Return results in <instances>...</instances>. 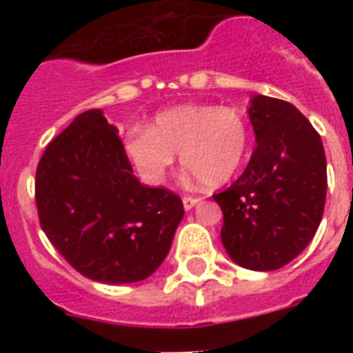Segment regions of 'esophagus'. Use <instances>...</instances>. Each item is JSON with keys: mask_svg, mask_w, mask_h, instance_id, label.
I'll list each match as a JSON object with an SVG mask.
<instances>
[{"mask_svg": "<svg viewBox=\"0 0 353 353\" xmlns=\"http://www.w3.org/2000/svg\"><path fill=\"white\" fill-rule=\"evenodd\" d=\"M199 201H201V199H199V198H192V196H185V198H183V207H185V210H190V209H194V207H196V205H198Z\"/></svg>", "mask_w": 353, "mask_h": 353, "instance_id": "34e87169", "label": "esophagus"}]
</instances>
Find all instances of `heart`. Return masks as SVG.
Masks as SVG:
<instances>
[{
  "label": "heart",
  "mask_w": 353,
  "mask_h": 353,
  "mask_svg": "<svg viewBox=\"0 0 353 353\" xmlns=\"http://www.w3.org/2000/svg\"><path fill=\"white\" fill-rule=\"evenodd\" d=\"M251 130L238 108L181 104L159 112L152 126L128 128L122 150L146 185L165 181L176 154L207 187H220L245 159Z\"/></svg>",
  "instance_id": "b5f03b06"
}]
</instances>
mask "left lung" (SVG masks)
<instances>
[{
    "mask_svg": "<svg viewBox=\"0 0 353 353\" xmlns=\"http://www.w3.org/2000/svg\"><path fill=\"white\" fill-rule=\"evenodd\" d=\"M256 148L231 187L212 198L221 207V243L251 271L284 268L312 241L326 201L321 135L293 104L265 95L249 101Z\"/></svg>",
    "mask_w": 353,
    "mask_h": 353,
    "instance_id": "8db88e82",
    "label": "left lung"
}]
</instances>
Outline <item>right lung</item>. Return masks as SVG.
Returning a JSON list of instances; mask_svg holds the SVG:
<instances>
[{
	"mask_svg": "<svg viewBox=\"0 0 353 353\" xmlns=\"http://www.w3.org/2000/svg\"><path fill=\"white\" fill-rule=\"evenodd\" d=\"M40 225L80 274L102 284L148 279L170 251L183 203L133 176L102 110L80 113L36 168Z\"/></svg>",
	"mask_w": 353,
	"mask_h": 353,
	"instance_id": "right-lung-1",
	"label": "right lung"
}]
</instances>
